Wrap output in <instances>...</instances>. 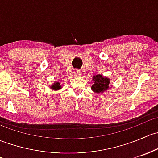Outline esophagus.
Segmentation results:
<instances>
[{"label": "esophagus", "instance_id": "34e87169", "mask_svg": "<svg viewBox=\"0 0 158 158\" xmlns=\"http://www.w3.org/2000/svg\"><path fill=\"white\" fill-rule=\"evenodd\" d=\"M74 76H81V74H82V73H81V71H79V70H77V69H76L74 71Z\"/></svg>", "mask_w": 158, "mask_h": 158}]
</instances>
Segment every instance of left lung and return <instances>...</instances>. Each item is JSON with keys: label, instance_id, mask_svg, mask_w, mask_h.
Here are the masks:
<instances>
[{"label": "left lung", "instance_id": "1", "mask_svg": "<svg viewBox=\"0 0 158 158\" xmlns=\"http://www.w3.org/2000/svg\"><path fill=\"white\" fill-rule=\"evenodd\" d=\"M93 85L91 87L92 92L95 93H103L111 88L110 87V79L109 77L101 74L95 75L92 76Z\"/></svg>", "mask_w": 158, "mask_h": 158}]
</instances>
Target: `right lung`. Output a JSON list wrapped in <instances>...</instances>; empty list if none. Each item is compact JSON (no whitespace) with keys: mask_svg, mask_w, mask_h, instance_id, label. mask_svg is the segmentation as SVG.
I'll use <instances>...</instances> for the list:
<instances>
[{"mask_svg":"<svg viewBox=\"0 0 158 158\" xmlns=\"http://www.w3.org/2000/svg\"><path fill=\"white\" fill-rule=\"evenodd\" d=\"M50 88L52 89V90H59L60 89H61V85H60V83L59 82H55L53 84H52V85H50Z\"/></svg>","mask_w":158,"mask_h":158,"instance_id":"right-lung-1","label":"right lung"}]
</instances>
